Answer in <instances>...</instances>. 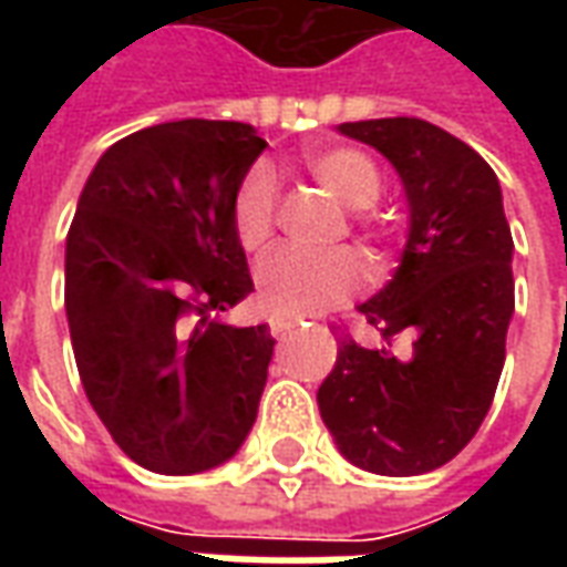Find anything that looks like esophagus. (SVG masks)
Wrapping results in <instances>:
<instances>
[{
    "label": "esophagus",
    "instance_id": "obj_1",
    "mask_svg": "<svg viewBox=\"0 0 567 567\" xmlns=\"http://www.w3.org/2000/svg\"><path fill=\"white\" fill-rule=\"evenodd\" d=\"M297 321H300L297 316H285V312H276V316H270V331L282 333V331H288V328H295Z\"/></svg>",
    "mask_w": 567,
    "mask_h": 567
}]
</instances>
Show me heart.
Listing matches in <instances>:
<instances>
[{
  "label": "heart",
  "mask_w": 567,
  "mask_h": 567,
  "mask_svg": "<svg viewBox=\"0 0 567 567\" xmlns=\"http://www.w3.org/2000/svg\"><path fill=\"white\" fill-rule=\"evenodd\" d=\"M309 175L331 194L340 206L364 212L382 197L380 169L368 154L355 148L312 151L307 157ZM234 230L246 251H260L276 230V178L270 169H251L236 187ZM258 295L276 312L307 316L316 309L340 303L361 288L364 264L352 248H333L321 255L282 248L258 264Z\"/></svg>",
  "instance_id": "heart-1"
}]
</instances>
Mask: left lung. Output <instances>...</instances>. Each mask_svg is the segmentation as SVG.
<instances>
[{
    "mask_svg": "<svg viewBox=\"0 0 567 567\" xmlns=\"http://www.w3.org/2000/svg\"><path fill=\"white\" fill-rule=\"evenodd\" d=\"M377 148L404 182L410 206L401 267L361 303L382 343L340 340L319 385L337 450L382 476H416L455 458L483 425L513 316V236L498 175L446 130L419 117L340 124ZM414 343L394 357L391 340Z\"/></svg>",
    "mask_w": 567,
    "mask_h": 567,
    "instance_id": "left-lung-1",
    "label": "left lung"
}]
</instances>
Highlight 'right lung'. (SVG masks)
Wrapping results in <instances>:
<instances>
[{
    "instance_id": "obj_1",
    "label": "right lung",
    "mask_w": 567,
    "mask_h": 567,
    "mask_svg": "<svg viewBox=\"0 0 567 567\" xmlns=\"http://www.w3.org/2000/svg\"><path fill=\"white\" fill-rule=\"evenodd\" d=\"M264 148L239 121L154 124L105 151L81 190L72 352L112 440L154 474L227 462L258 416L276 340L221 316L255 291L234 197Z\"/></svg>"
}]
</instances>
